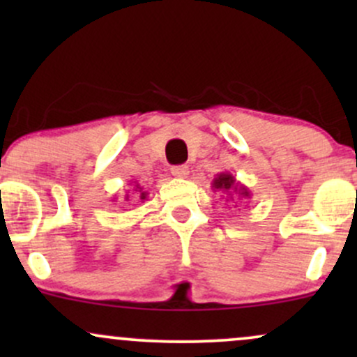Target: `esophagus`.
I'll return each mask as SVG.
<instances>
[{
    "mask_svg": "<svg viewBox=\"0 0 357 357\" xmlns=\"http://www.w3.org/2000/svg\"><path fill=\"white\" fill-rule=\"evenodd\" d=\"M171 173H173V176H176V178H186L190 171H188V166L181 165V166H174L173 169H171Z\"/></svg>",
    "mask_w": 357,
    "mask_h": 357,
    "instance_id": "obj_1",
    "label": "esophagus"
}]
</instances>
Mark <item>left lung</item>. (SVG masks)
Instances as JSON below:
<instances>
[{
  "mask_svg": "<svg viewBox=\"0 0 357 357\" xmlns=\"http://www.w3.org/2000/svg\"><path fill=\"white\" fill-rule=\"evenodd\" d=\"M213 191H221L227 196V202H245V199L252 198V191L248 190L245 184L236 181L235 176L231 173H220L216 174V178L211 183Z\"/></svg>",
  "mask_w": 357,
  "mask_h": 357,
  "instance_id": "8db88e82",
  "label": "left lung"
}]
</instances>
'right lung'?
I'll return each mask as SVG.
<instances>
[{"instance_id": "1", "label": "right lung", "mask_w": 357, "mask_h": 357, "mask_svg": "<svg viewBox=\"0 0 357 357\" xmlns=\"http://www.w3.org/2000/svg\"><path fill=\"white\" fill-rule=\"evenodd\" d=\"M132 183H134V191H136V195H139V199H146L147 198V192L142 191L141 184H139L137 181H132ZM127 192H129V191H127ZM127 192H126L124 199H126V202H129V195H127Z\"/></svg>"}]
</instances>
